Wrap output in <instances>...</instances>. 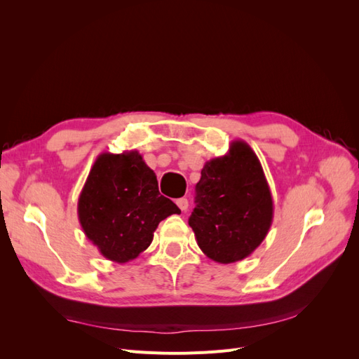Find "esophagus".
<instances>
[{"label":"esophagus","mask_w":359,"mask_h":359,"mask_svg":"<svg viewBox=\"0 0 359 359\" xmlns=\"http://www.w3.org/2000/svg\"><path fill=\"white\" fill-rule=\"evenodd\" d=\"M177 205L180 206L181 211H187V208H189V201H187L186 198H181V199L177 201Z\"/></svg>","instance_id":"esophagus-1"}]
</instances>
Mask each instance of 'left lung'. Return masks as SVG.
Here are the masks:
<instances>
[{"mask_svg": "<svg viewBox=\"0 0 359 359\" xmlns=\"http://www.w3.org/2000/svg\"><path fill=\"white\" fill-rule=\"evenodd\" d=\"M196 203L189 224L203 255L219 264L248 257L273 224L274 203L262 165L241 139L227 154L205 163Z\"/></svg>", "mask_w": 359, "mask_h": 359, "instance_id": "obj_1", "label": "left lung"}]
</instances>
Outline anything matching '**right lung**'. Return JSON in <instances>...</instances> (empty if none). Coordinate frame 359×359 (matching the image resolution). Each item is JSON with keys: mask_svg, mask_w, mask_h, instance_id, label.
Listing matches in <instances>:
<instances>
[{"mask_svg": "<svg viewBox=\"0 0 359 359\" xmlns=\"http://www.w3.org/2000/svg\"><path fill=\"white\" fill-rule=\"evenodd\" d=\"M180 212L175 203L161 196L154 170L136 149L102 153L78 199L85 236L116 264L136 259L153 243L158 223Z\"/></svg>", "mask_w": 359, "mask_h": 359, "instance_id": "right-lung-1", "label": "right lung"}]
</instances>
